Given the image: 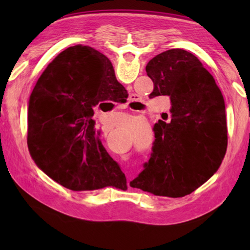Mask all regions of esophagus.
<instances>
[{"mask_svg":"<svg viewBox=\"0 0 250 250\" xmlns=\"http://www.w3.org/2000/svg\"><path fill=\"white\" fill-rule=\"evenodd\" d=\"M137 98H138V96L137 95H134V94H132L130 96V98H129V101L131 103V101H135L137 100Z\"/></svg>","mask_w":250,"mask_h":250,"instance_id":"esophagus-1","label":"esophagus"}]
</instances>
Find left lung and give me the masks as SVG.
Here are the masks:
<instances>
[{
	"label": "left lung",
	"instance_id": "8db88e82",
	"mask_svg": "<svg viewBox=\"0 0 250 250\" xmlns=\"http://www.w3.org/2000/svg\"><path fill=\"white\" fill-rule=\"evenodd\" d=\"M150 96H168L171 119L154 125L151 158L130 186L158 196L182 197L218 170L227 149L225 103L208 71L192 53L173 48L147 62Z\"/></svg>",
	"mask_w": 250,
	"mask_h": 250
}]
</instances>
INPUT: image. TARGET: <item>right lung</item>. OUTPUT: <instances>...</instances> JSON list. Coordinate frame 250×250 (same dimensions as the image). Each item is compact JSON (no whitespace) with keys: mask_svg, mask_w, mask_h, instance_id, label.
Instances as JSON below:
<instances>
[{"mask_svg":"<svg viewBox=\"0 0 250 250\" xmlns=\"http://www.w3.org/2000/svg\"><path fill=\"white\" fill-rule=\"evenodd\" d=\"M126 94L111 62L89 46L62 52L29 97L27 146L42 171L71 191L126 188L125 175L96 132L94 108Z\"/></svg>","mask_w":250,"mask_h":250,"instance_id":"1","label":"right lung"}]
</instances>
